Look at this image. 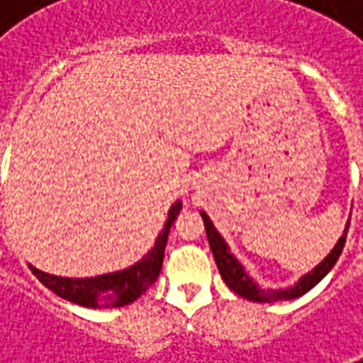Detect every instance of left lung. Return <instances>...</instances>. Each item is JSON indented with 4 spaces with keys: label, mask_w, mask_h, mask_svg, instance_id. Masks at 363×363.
<instances>
[{
    "label": "left lung",
    "mask_w": 363,
    "mask_h": 363,
    "mask_svg": "<svg viewBox=\"0 0 363 363\" xmlns=\"http://www.w3.org/2000/svg\"><path fill=\"white\" fill-rule=\"evenodd\" d=\"M202 220H204L206 235H208V243H210V249L213 252V259H216V264H218V270H220L221 278L228 284V288H231L235 291L237 296L245 297L249 301H257V303H272V301H284V299H296V297L303 296L309 289L315 288L325 276H327L333 267L336 264V260L340 257V252L344 249V243H346V235H348V228H350V221L346 223L344 228L342 237L338 239V243L335 245V249L328 252L327 259L319 262L317 267L313 268L311 272H307L305 276H301L299 280L289 286V288H280V289H270V288H260L257 281L252 280L249 274L245 272V268L241 267V262L229 252V247L225 243V239L218 233V229L213 228L212 220L208 218V213L200 212Z\"/></svg>",
    "instance_id": "8db88e82"
}]
</instances>
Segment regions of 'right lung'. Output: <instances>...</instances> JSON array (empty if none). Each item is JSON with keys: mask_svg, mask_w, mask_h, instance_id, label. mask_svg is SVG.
<instances>
[{"mask_svg": "<svg viewBox=\"0 0 363 363\" xmlns=\"http://www.w3.org/2000/svg\"><path fill=\"white\" fill-rule=\"evenodd\" d=\"M181 208V202H174L171 206L165 228L155 239L153 249L130 268L95 276V278H62V276H52L48 272H43L33 264H28V268L46 288L52 289L56 296L72 301V303L93 307V309H112V307L130 305L138 297H142L151 288V284L157 280L161 267H163L169 229L173 225V221L177 220Z\"/></svg>", "mask_w": 363, "mask_h": 363, "instance_id": "obj_1", "label": "right lung"}]
</instances>
